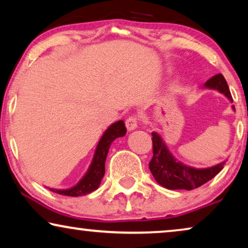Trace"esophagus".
Here are the masks:
<instances>
[{
	"instance_id": "esophagus-1",
	"label": "esophagus",
	"mask_w": 248,
	"mask_h": 248,
	"mask_svg": "<svg viewBox=\"0 0 248 248\" xmlns=\"http://www.w3.org/2000/svg\"><path fill=\"white\" fill-rule=\"evenodd\" d=\"M125 126H126L127 131H134L135 128L138 127V118L134 116L128 117L126 121H125Z\"/></svg>"
}]
</instances>
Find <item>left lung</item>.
<instances>
[{
	"label": "left lung",
	"mask_w": 248,
	"mask_h": 248,
	"mask_svg": "<svg viewBox=\"0 0 248 248\" xmlns=\"http://www.w3.org/2000/svg\"><path fill=\"white\" fill-rule=\"evenodd\" d=\"M202 88L219 91L227 97L230 103H232V93L222 74L212 77L203 84ZM232 108L235 110V106ZM151 135L154 143V157L149 164V168L158 184L165 188L187 191L198 188L219 174L227 161L225 160L208 168H195L187 166L174 157L157 132H152Z\"/></svg>",
	"instance_id": "8db88e82"
}]
</instances>
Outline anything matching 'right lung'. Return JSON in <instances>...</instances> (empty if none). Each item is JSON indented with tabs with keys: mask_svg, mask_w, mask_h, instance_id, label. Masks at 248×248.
<instances>
[{
	"mask_svg": "<svg viewBox=\"0 0 248 248\" xmlns=\"http://www.w3.org/2000/svg\"><path fill=\"white\" fill-rule=\"evenodd\" d=\"M125 134H126V127L122 120L115 122L110 126H108L98 142L93 160H91L89 168L83 175V177L72 187L65 189L48 187L49 191L66 196H82L96 191L99 187L101 179L105 175V161H106L111 142L116 140L117 138L124 137Z\"/></svg>",
	"mask_w": 248,
	"mask_h": 248,
	"instance_id": "obj_1",
	"label": "right lung"
}]
</instances>
